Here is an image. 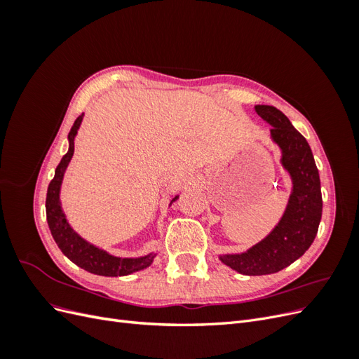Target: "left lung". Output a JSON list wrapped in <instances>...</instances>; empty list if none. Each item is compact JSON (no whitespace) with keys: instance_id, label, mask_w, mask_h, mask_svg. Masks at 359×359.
I'll return each mask as SVG.
<instances>
[{"instance_id":"left-lung-1","label":"left lung","mask_w":359,"mask_h":359,"mask_svg":"<svg viewBox=\"0 0 359 359\" xmlns=\"http://www.w3.org/2000/svg\"><path fill=\"white\" fill-rule=\"evenodd\" d=\"M255 109L273 127L269 139L280 149V165L287 172L292 190L280 222L262 241L244 253L219 256L224 265L244 276L274 274L295 262L313 244L322 219L319 170L306 137L277 107L256 104Z\"/></svg>"}]
</instances>
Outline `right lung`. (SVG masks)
<instances>
[{
  "instance_id": "obj_1",
  "label": "right lung",
  "mask_w": 359,
  "mask_h": 359,
  "mask_svg": "<svg viewBox=\"0 0 359 359\" xmlns=\"http://www.w3.org/2000/svg\"><path fill=\"white\" fill-rule=\"evenodd\" d=\"M83 114L76 119L70 133L67 136L69 139V149L66 156H64L60 161V165L55 169V177L50 181L48 187V196H46V217L50 233L55 240L57 245L60 247L64 256H67L73 264L78 265L79 268L88 271V273L104 276V277H121L137 273L148 268L154 262V257L157 253L151 252L145 256L139 257H119L114 256L109 252H106L102 247H97L93 243L86 241L78 232H76L72 224L67 220V215L62 210L61 202V186L64 175L69 163L74 153V139L79 132V127L82 124ZM178 199V194L170 201L173 203ZM169 203V206H170Z\"/></svg>"
}]
</instances>
